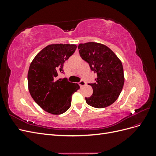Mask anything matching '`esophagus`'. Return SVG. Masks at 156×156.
<instances>
[{"mask_svg": "<svg viewBox=\"0 0 156 156\" xmlns=\"http://www.w3.org/2000/svg\"><path fill=\"white\" fill-rule=\"evenodd\" d=\"M79 84L80 87H84V85H86V83L82 80V81H80V82L79 83Z\"/></svg>", "mask_w": 156, "mask_h": 156, "instance_id": "34e87169", "label": "esophagus"}]
</instances>
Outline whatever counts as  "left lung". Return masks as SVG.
<instances>
[{
  "label": "left lung",
  "mask_w": 156,
  "mask_h": 156,
  "mask_svg": "<svg viewBox=\"0 0 156 156\" xmlns=\"http://www.w3.org/2000/svg\"><path fill=\"white\" fill-rule=\"evenodd\" d=\"M79 55L90 68L97 73L95 83H88L93 89L86 102L94 108H105L119 98L124 83L122 64L113 51L105 45L95 42L80 44Z\"/></svg>",
  "instance_id": "8db88e82"
}]
</instances>
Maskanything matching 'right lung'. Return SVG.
I'll return each mask as SVG.
<instances>
[{"label": "right lung", "instance_id": "1", "mask_svg": "<svg viewBox=\"0 0 156 156\" xmlns=\"http://www.w3.org/2000/svg\"><path fill=\"white\" fill-rule=\"evenodd\" d=\"M73 44L49 45L37 54L28 72V86L33 100L44 111L61 115L71 106L72 94L80 88L77 83L57 77L64 63L75 51Z\"/></svg>", "mask_w": 156, "mask_h": 156}]
</instances>
